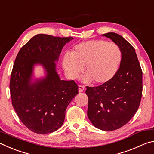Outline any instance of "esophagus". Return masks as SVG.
<instances>
[{
  "mask_svg": "<svg viewBox=\"0 0 154 154\" xmlns=\"http://www.w3.org/2000/svg\"><path fill=\"white\" fill-rule=\"evenodd\" d=\"M85 89L84 85H79V87H78V90H79V92H82Z\"/></svg>",
  "mask_w": 154,
  "mask_h": 154,
  "instance_id": "1",
  "label": "esophagus"
}]
</instances>
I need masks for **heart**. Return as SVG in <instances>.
I'll use <instances>...</instances> for the list:
<instances>
[{
  "label": "heart",
  "mask_w": 154,
  "mask_h": 154,
  "mask_svg": "<svg viewBox=\"0 0 154 154\" xmlns=\"http://www.w3.org/2000/svg\"><path fill=\"white\" fill-rule=\"evenodd\" d=\"M122 53L116 44L104 40L83 41L66 54L62 66L70 78L76 77L84 66L87 76L84 82L92 80L96 84H104L113 79L118 71Z\"/></svg>",
  "instance_id": "1"
}]
</instances>
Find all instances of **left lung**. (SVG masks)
<instances>
[{
    "label": "left lung",
    "instance_id": "8db88e82",
    "mask_svg": "<svg viewBox=\"0 0 154 154\" xmlns=\"http://www.w3.org/2000/svg\"><path fill=\"white\" fill-rule=\"evenodd\" d=\"M121 50L120 66L113 79L97 87L87 86L88 117L97 128L111 131L127 124L136 113L143 91V72L135 49L122 36L103 35Z\"/></svg>",
    "mask_w": 154,
    "mask_h": 154
}]
</instances>
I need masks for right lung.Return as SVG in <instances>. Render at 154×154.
<instances>
[{"instance_id": "obj_1", "label": "right lung", "mask_w": 154, "mask_h": 154, "mask_svg": "<svg viewBox=\"0 0 154 154\" xmlns=\"http://www.w3.org/2000/svg\"><path fill=\"white\" fill-rule=\"evenodd\" d=\"M72 38L35 35L15 60L9 84L12 105L22 123L35 133H51L60 128L68 105L78 94L73 80L60 79L55 63L65 44ZM35 64L42 65L46 75L32 82Z\"/></svg>"}]
</instances>
